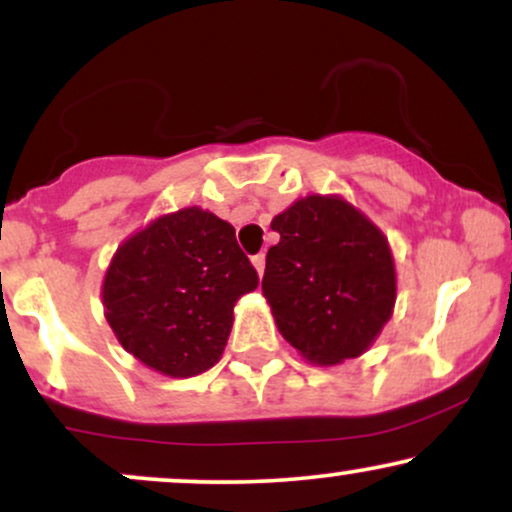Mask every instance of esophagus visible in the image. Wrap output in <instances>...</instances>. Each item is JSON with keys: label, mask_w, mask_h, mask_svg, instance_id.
<instances>
[{"label": "esophagus", "mask_w": 512, "mask_h": 512, "mask_svg": "<svg viewBox=\"0 0 512 512\" xmlns=\"http://www.w3.org/2000/svg\"><path fill=\"white\" fill-rule=\"evenodd\" d=\"M252 264H255V269H257V274H264V264H267V257H264L262 255V252H260V255H255V257H252Z\"/></svg>", "instance_id": "obj_1"}]
</instances>
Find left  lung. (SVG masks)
I'll return each mask as SVG.
<instances>
[{
	"label": "left lung",
	"mask_w": 512,
	"mask_h": 512,
	"mask_svg": "<svg viewBox=\"0 0 512 512\" xmlns=\"http://www.w3.org/2000/svg\"><path fill=\"white\" fill-rule=\"evenodd\" d=\"M262 293L281 337L317 366L375 342L397 298L395 260L378 226L334 195H310L274 216Z\"/></svg>",
	"instance_id": "obj_1"
}]
</instances>
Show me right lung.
<instances>
[{"label":"right lung","mask_w":512,"mask_h":512,"mask_svg":"<svg viewBox=\"0 0 512 512\" xmlns=\"http://www.w3.org/2000/svg\"><path fill=\"white\" fill-rule=\"evenodd\" d=\"M257 284L236 228L187 207L158 216L117 248L103 279L105 320L144 366L192 378L219 361L233 305Z\"/></svg>","instance_id":"1"}]
</instances>
